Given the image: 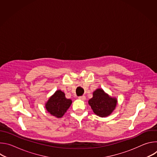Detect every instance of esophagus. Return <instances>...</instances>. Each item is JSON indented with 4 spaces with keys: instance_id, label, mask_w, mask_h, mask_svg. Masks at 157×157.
Segmentation results:
<instances>
[{
    "instance_id": "esophagus-1",
    "label": "esophagus",
    "mask_w": 157,
    "mask_h": 157,
    "mask_svg": "<svg viewBox=\"0 0 157 157\" xmlns=\"http://www.w3.org/2000/svg\"><path fill=\"white\" fill-rule=\"evenodd\" d=\"M78 98H79V99H81V100H82V101H84V100L86 99V97H85V96H79Z\"/></svg>"
}]
</instances>
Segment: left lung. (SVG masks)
Segmentation results:
<instances>
[{"instance_id":"obj_1","label":"left lung","mask_w":157,"mask_h":157,"mask_svg":"<svg viewBox=\"0 0 157 157\" xmlns=\"http://www.w3.org/2000/svg\"><path fill=\"white\" fill-rule=\"evenodd\" d=\"M88 102L97 116L104 117L110 115L115 109L117 99L109 97L102 89H98L93 93V98L89 99Z\"/></svg>"}]
</instances>
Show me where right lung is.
<instances>
[{
	"label": "right lung",
	"mask_w": 157,
	"mask_h": 157,
	"mask_svg": "<svg viewBox=\"0 0 157 157\" xmlns=\"http://www.w3.org/2000/svg\"><path fill=\"white\" fill-rule=\"evenodd\" d=\"M71 103V99H66L64 93L58 90L49 99L45 107L47 111L52 115L60 118L69 109Z\"/></svg>",
	"instance_id": "right-lung-1"
}]
</instances>
